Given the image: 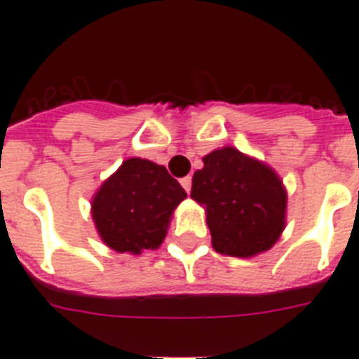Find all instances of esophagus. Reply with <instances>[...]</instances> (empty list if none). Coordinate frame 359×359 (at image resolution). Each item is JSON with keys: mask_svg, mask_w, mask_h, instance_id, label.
Segmentation results:
<instances>
[{"mask_svg": "<svg viewBox=\"0 0 359 359\" xmlns=\"http://www.w3.org/2000/svg\"><path fill=\"white\" fill-rule=\"evenodd\" d=\"M182 187L185 189L187 192H191V187H192V177L187 176V177H182Z\"/></svg>", "mask_w": 359, "mask_h": 359, "instance_id": "esophagus-1", "label": "esophagus"}]
</instances>
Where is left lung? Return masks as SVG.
Wrapping results in <instances>:
<instances>
[{
    "mask_svg": "<svg viewBox=\"0 0 359 359\" xmlns=\"http://www.w3.org/2000/svg\"><path fill=\"white\" fill-rule=\"evenodd\" d=\"M191 198L205 209L216 253L250 259L271 250L286 226L288 192L264 161L216 148L192 176Z\"/></svg>",
    "mask_w": 359,
    "mask_h": 359,
    "instance_id": "8db88e82",
    "label": "left lung"
}]
</instances>
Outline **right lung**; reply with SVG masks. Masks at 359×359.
Listing matches in <instances>:
<instances>
[{"label":"right lung","mask_w":359,"mask_h":359,"mask_svg":"<svg viewBox=\"0 0 359 359\" xmlns=\"http://www.w3.org/2000/svg\"><path fill=\"white\" fill-rule=\"evenodd\" d=\"M185 198L183 187L163 165L130 158L93 194L91 216L108 248L141 255L163 244L170 218Z\"/></svg>","instance_id":"add662e5"}]
</instances>
